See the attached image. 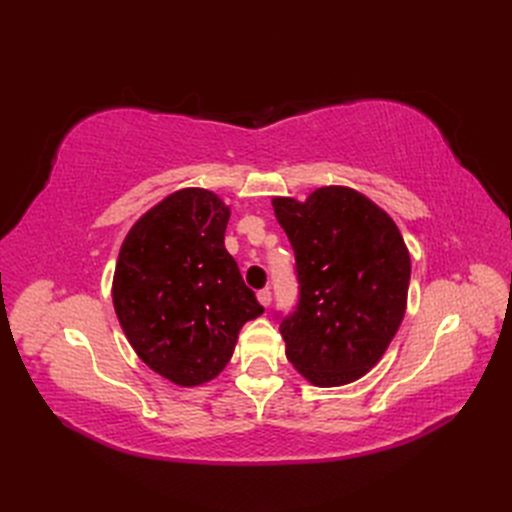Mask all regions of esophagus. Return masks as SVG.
<instances>
[{
    "instance_id": "34e87169",
    "label": "esophagus",
    "mask_w": 512,
    "mask_h": 512,
    "mask_svg": "<svg viewBox=\"0 0 512 512\" xmlns=\"http://www.w3.org/2000/svg\"><path fill=\"white\" fill-rule=\"evenodd\" d=\"M256 297H258L260 305H265V307H267V305L271 303V290H269V288H262V290H258Z\"/></svg>"
}]
</instances>
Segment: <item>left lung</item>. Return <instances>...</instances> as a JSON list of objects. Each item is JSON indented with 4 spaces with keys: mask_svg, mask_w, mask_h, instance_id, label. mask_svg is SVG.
Listing matches in <instances>:
<instances>
[{
    "mask_svg": "<svg viewBox=\"0 0 512 512\" xmlns=\"http://www.w3.org/2000/svg\"><path fill=\"white\" fill-rule=\"evenodd\" d=\"M294 250L299 301L277 314L288 361L318 386L359 380L406 314L410 254L395 222L350 188L273 198Z\"/></svg>",
    "mask_w": 512,
    "mask_h": 512,
    "instance_id": "8db88e82",
    "label": "left lung"
}]
</instances>
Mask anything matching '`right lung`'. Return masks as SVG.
I'll return each mask as SVG.
<instances>
[{
    "label": "right lung",
    "mask_w": 512,
    "mask_h": 512,
    "mask_svg": "<svg viewBox=\"0 0 512 512\" xmlns=\"http://www.w3.org/2000/svg\"><path fill=\"white\" fill-rule=\"evenodd\" d=\"M230 209L188 188L149 209L121 245L113 303L136 354L179 386L213 380L265 307L224 247Z\"/></svg>",
    "instance_id": "1"
}]
</instances>
